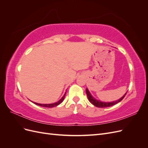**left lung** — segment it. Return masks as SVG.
Here are the masks:
<instances>
[{
	"label": "left lung",
	"instance_id": "8db88e82",
	"mask_svg": "<svg viewBox=\"0 0 148 148\" xmlns=\"http://www.w3.org/2000/svg\"><path fill=\"white\" fill-rule=\"evenodd\" d=\"M86 92L87 97L88 98L89 101L90 102L91 104H93L94 106H95L97 107H101V108H103V107H110V106H114L116 104H117V103L120 102L121 101H122L124 97L125 96V95H126L127 93V92L122 97L120 98V99L117 101H113V102H101L99 100H97L96 99H95V98L91 95V94L90 93V92L89 91L88 88H86Z\"/></svg>",
	"mask_w": 148,
	"mask_h": 148
}]
</instances>
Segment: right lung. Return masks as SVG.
<instances>
[{"mask_svg": "<svg viewBox=\"0 0 148 148\" xmlns=\"http://www.w3.org/2000/svg\"><path fill=\"white\" fill-rule=\"evenodd\" d=\"M65 95H66V92L64 94V95L63 96V97H62L59 101H57V102H56L55 103H53V104H39V103H37V102H33L35 104H36V105L39 106L44 107H48V108H51V107H56V106H57L58 105H59L60 104H61V103L63 102V101L64 100Z\"/></svg>", "mask_w": 148, "mask_h": 148, "instance_id": "1", "label": "right lung"}]
</instances>
